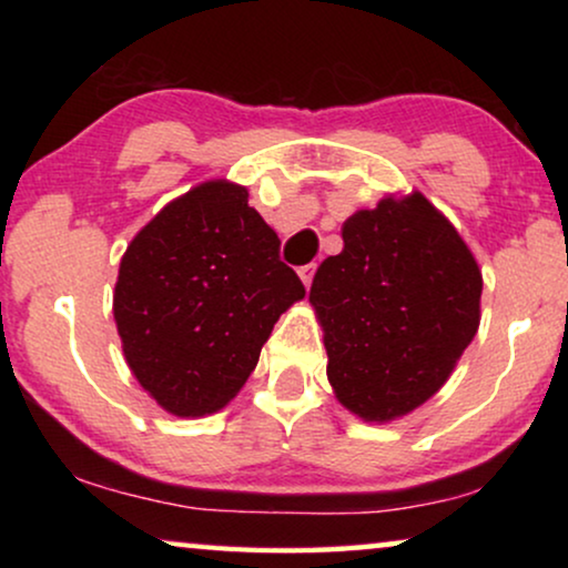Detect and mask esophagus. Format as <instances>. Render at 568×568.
Returning a JSON list of instances; mask_svg holds the SVG:
<instances>
[{
  "label": "esophagus",
  "instance_id": "esophagus-1",
  "mask_svg": "<svg viewBox=\"0 0 568 568\" xmlns=\"http://www.w3.org/2000/svg\"><path fill=\"white\" fill-rule=\"evenodd\" d=\"M313 276H315V263H307V266L300 268V278L305 286L313 284Z\"/></svg>",
  "mask_w": 568,
  "mask_h": 568
}]
</instances>
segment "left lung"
Returning <instances> with one entry per match:
<instances>
[{
	"label": "left lung",
	"instance_id": "1",
	"mask_svg": "<svg viewBox=\"0 0 568 568\" xmlns=\"http://www.w3.org/2000/svg\"><path fill=\"white\" fill-rule=\"evenodd\" d=\"M310 286L328 383L362 422L410 414L447 383L480 323L478 261L424 193L385 196L341 227Z\"/></svg>",
	"mask_w": 568,
	"mask_h": 568
}]
</instances>
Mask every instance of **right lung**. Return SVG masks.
Returning a JSON list of instances; mask_svg holds the SVG:
<instances>
[{
    "label": "right lung",
    "instance_id": "1",
    "mask_svg": "<svg viewBox=\"0 0 568 568\" xmlns=\"http://www.w3.org/2000/svg\"><path fill=\"white\" fill-rule=\"evenodd\" d=\"M305 286L245 185L206 181L160 209L119 266L113 317L123 356L160 408L216 414L258 364Z\"/></svg>",
    "mask_w": 568,
    "mask_h": 568
}]
</instances>
